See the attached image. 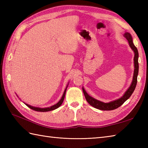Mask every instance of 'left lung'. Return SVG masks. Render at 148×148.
<instances>
[{
  "label": "left lung",
  "instance_id": "obj_1",
  "mask_svg": "<svg viewBox=\"0 0 148 148\" xmlns=\"http://www.w3.org/2000/svg\"><path fill=\"white\" fill-rule=\"evenodd\" d=\"M124 37L127 39L128 40V44L132 49L133 50L134 52V76L132 83L130 84V87L128 88L127 90L125 92L124 95H123L120 98H119L116 100H113V101L109 102L108 103H105L100 101V100H97L94 99L93 97L90 96L88 94L86 93L85 90L84 89L83 87V92L85 97L86 100L87 102L90 103V105L93 106V108L96 109H98L100 110H102V111H111V110H114L115 109H117L119 107H120L123 103L127 100L130 98L132 94L134 92L135 88H136L137 83V76L138 72H139V63H138V58H139V53H138V50L135 45H134L132 37L130 35V33L126 32L124 34Z\"/></svg>",
  "mask_w": 148,
  "mask_h": 148
}]
</instances>
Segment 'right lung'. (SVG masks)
I'll list each match as a JSON object with an SVG mask.
<instances>
[{
  "mask_svg": "<svg viewBox=\"0 0 148 148\" xmlns=\"http://www.w3.org/2000/svg\"><path fill=\"white\" fill-rule=\"evenodd\" d=\"M68 85H69V83H68V84L67 85V87L65 88V90H64V93H63V95L62 97V98H61L60 100H59V102L58 103H56V104H55V105L49 107V108H37V107H34V106H30V105L27 104V103H25V105L29 107V108H30L31 109L34 110V111H39V112H48V111H53V110H55L56 109H57L58 108H59V107L62 105V103L63 101H64V98H65L66 90H67Z\"/></svg>",
  "mask_w": 148,
  "mask_h": 148,
  "instance_id": "1",
  "label": "right lung"
}]
</instances>
